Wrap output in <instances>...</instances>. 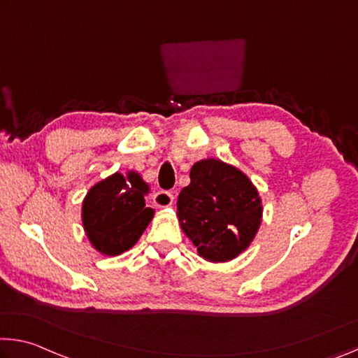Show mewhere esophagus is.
Masks as SVG:
<instances>
[{
    "mask_svg": "<svg viewBox=\"0 0 358 358\" xmlns=\"http://www.w3.org/2000/svg\"><path fill=\"white\" fill-rule=\"evenodd\" d=\"M152 202H155L157 207H170L173 203V194L170 191L159 189L157 192H155V196H152Z\"/></svg>",
    "mask_w": 358,
    "mask_h": 358,
    "instance_id": "esophagus-1",
    "label": "esophagus"
}]
</instances>
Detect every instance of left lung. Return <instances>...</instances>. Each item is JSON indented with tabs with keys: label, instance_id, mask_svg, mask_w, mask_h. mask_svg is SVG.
<instances>
[{
	"label": "left lung",
	"instance_id": "1",
	"mask_svg": "<svg viewBox=\"0 0 358 358\" xmlns=\"http://www.w3.org/2000/svg\"><path fill=\"white\" fill-rule=\"evenodd\" d=\"M181 189L177 215L202 258L229 261L250 245L261 223V201L241 170L203 159L191 169Z\"/></svg>",
	"mask_w": 358,
	"mask_h": 358
}]
</instances>
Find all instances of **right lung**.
Returning a JSON list of instances; mask_svg holds the SVG:
<instances>
[{
    "mask_svg": "<svg viewBox=\"0 0 358 358\" xmlns=\"http://www.w3.org/2000/svg\"><path fill=\"white\" fill-rule=\"evenodd\" d=\"M148 185L138 173H115L87 192L83 202V223L92 245L103 255H119L138 241L152 218L145 206Z\"/></svg>",
    "mask_w": 358,
    "mask_h": 358,
    "instance_id": "obj_1",
    "label": "right lung"
}]
</instances>
